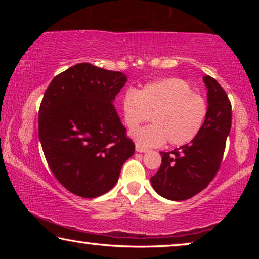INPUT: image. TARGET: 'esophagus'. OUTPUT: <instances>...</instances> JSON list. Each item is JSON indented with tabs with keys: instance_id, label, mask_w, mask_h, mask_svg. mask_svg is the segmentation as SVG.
<instances>
[{
	"instance_id": "esophagus-1",
	"label": "esophagus",
	"mask_w": 259,
	"mask_h": 259,
	"mask_svg": "<svg viewBox=\"0 0 259 259\" xmlns=\"http://www.w3.org/2000/svg\"><path fill=\"white\" fill-rule=\"evenodd\" d=\"M136 151H137L138 153H145L148 150H147V148H145V147H143L142 145H139V144H136Z\"/></svg>"
}]
</instances>
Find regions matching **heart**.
I'll return each instance as SVG.
<instances>
[{"label": "heart", "instance_id": "b5f03b06", "mask_svg": "<svg viewBox=\"0 0 259 259\" xmlns=\"http://www.w3.org/2000/svg\"><path fill=\"white\" fill-rule=\"evenodd\" d=\"M121 105L130 130L151 115L153 124L131 134L143 146H160L166 140L172 146L186 145L201 133L209 114L208 100L178 77L151 82L138 91L125 90Z\"/></svg>", "mask_w": 259, "mask_h": 259}]
</instances>
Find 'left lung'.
<instances>
[{
	"instance_id": "left-lung-1",
	"label": "left lung",
	"mask_w": 259,
	"mask_h": 259,
	"mask_svg": "<svg viewBox=\"0 0 259 259\" xmlns=\"http://www.w3.org/2000/svg\"><path fill=\"white\" fill-rule=\"evenodd\" d=\"M203 81L209 114L202 130L186 145L161 152V166L151 177L155 192L168 200L184 201L204 190L216 176L224 155L232 124L231 102L214 78L204 75Z\"/></svg>"
}]
</instances>
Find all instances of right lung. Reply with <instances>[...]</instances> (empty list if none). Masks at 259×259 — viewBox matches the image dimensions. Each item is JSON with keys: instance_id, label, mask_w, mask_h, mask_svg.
Segmentation results:
<instances>
[{"instance_id": "obj_1", "label": "right lung", "mask_w": 259, "mask_h": 259, "mask_svg": "<svg viewBox=\"0 0 259 259\" xmlns=\"http://www.w3.org/2000/svg\"><path fill=\"white\" fill-rule=\"evenodd\" d=\"M126 82L122 72L88 63L54 77L38 111V138L52 174L81 198H97L119 179L135 144L113 102Z\"/></svg>"}]
</instances>
